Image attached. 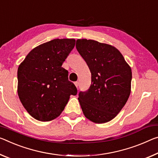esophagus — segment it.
I'll use <instances>...</instances> for the list:
<instances>
[{"mask_svg":"<svg viewBox=\"0 0 158 158\" xmlns=\"http://www.w3.org/2000/svg\"><path fill=\"white\" fill-rule=\"evenodd\" d=\"M74 84H75V86H76V87L77 88V87H78V86H79V82L78 81L74 82Z\"/></svg>","mask_w":158,"mask_h":158,"instance_id":"1","label":"esophagus"}]
</instances>
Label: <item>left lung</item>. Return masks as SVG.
<instances>
[{
  "label": "left lung",
  "instance_id": "8db88e82",
  "mask_svg": "<svg viewBox=\"0 0 158 158\" xmlns=\"http://www.w3.org/2000/svg\"><path fill=\"white\" fill-rule=\"evenodd\" d=\"M76 48L91 73L89 89L79 94L82 111L94 123H106L117 116L129 98L131 69L111 45L78 39Z\"/></svg>",
  "mask_w": 158,
  "mask_h": 158
}]
</instances>
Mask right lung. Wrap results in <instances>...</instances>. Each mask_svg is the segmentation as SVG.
<instances>
[{
  "label": "right lung",
  "instance_id": "right-lung-1",
  "mask_svg": "<svg viewBox=\"0 0 158 158\" xmlns=\"http://www.w3.org/2000/svg\"><path fill=\"white\" fill-rule=\"evenodd\" d=\"M75 39H53L29 52L17 70V93L26 110L34 119L51 121L61 114L77 89L62 67L75 46Z\"/></svg>",
  "mask_w": 158,
  "mask_h": 158
}]
</instances>
